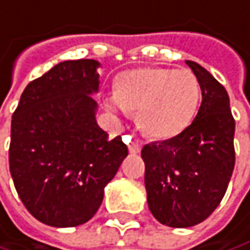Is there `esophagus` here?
Returning a JSON list of instances; mask_svg holds the SVG:
<instances>
[{"label": "esophagus", "mask_w": 250, "mask_h": 250, "mask_svg": "<svg viewBox=\"0 0 250 250\" xmlns=\"http://www.w3.org/2000/svg\"><path fill=\"white\" fill-rule=\"evenodd\" d=\"M140 150H142V143L139 140H133V142L128 143V151L130 153L137 154V153H140Z\"/></svg>", "instance_id": "34e87169"}]
</instances>
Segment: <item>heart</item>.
<instances>
[{
    "mask_svg": "<svg viewBox=\"0 0 250 250\" xmlns=\"http://www.w3.org/2000/svg\"><path fill=\"white\" fill-rule=\"evenodd\" d=\"M200 97L199 80L190 70L145 67L123 73L104 105L114 114H139L148 137L167 140L192 123Z\"/></svg>",
    "mask_w": 250,
    "mask_h": 250,
    "instance_id": "1",
    "label": "heart"
}]
</instances>
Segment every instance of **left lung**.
<instances>
[{"label":"left lung","instance_id":"8db88e82","mask_svg":"<svg viewBox=\"0 0 250 250\" xmlns=\"http://www.w3.org/2000/svg\"><path fill=\"white\" fill-rule=\"evenodd\" d=\"M186 64L202 90L196 119L176 137L142 150L148 209L170 228H190L212 215L235 167V120L228 91L200 64Z\"/></svg>","mask_w":250,"mask_h":250}]
</instances>
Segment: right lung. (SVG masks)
<instances>
[{"label": "right lung", "instance_id": "right-lung-1", "mask_svg": "<svg viewBox=\"0 0 250 250\" xmlns=\"http://www.w3.org/2000/svg\"><path fill=\"white\" fill-rule=\"evenodd\" d=\"M102 64L97 60L58 62L31 81L11 120L10 171L17 193L37 220L54 228L88 222L104 188L128 150L97 125Z\"/></svg>", "mask_w": 250, "mask_h": 250}]
</instances>
